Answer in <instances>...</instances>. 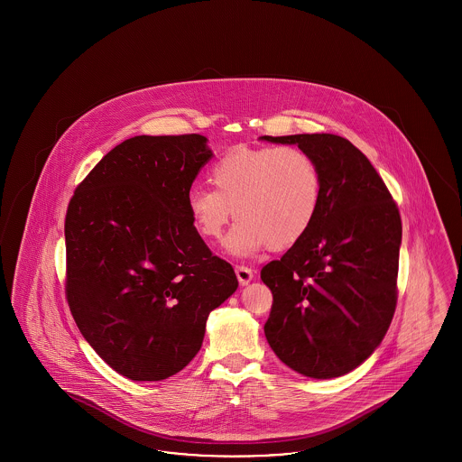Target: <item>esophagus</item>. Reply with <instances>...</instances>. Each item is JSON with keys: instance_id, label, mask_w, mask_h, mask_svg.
<instances>
[{"instance_id": "1", "label": "esophagus", "mask_w": 462, "mask_h": 462, "mask_svg": "<svg viewBox=\"0 0 462 462\" xmlns=\"http://www.w3.org/2000/svg\"><path fill=\"white\" fill-rule=\"evenodd\" d=\"M236 275H237L241 286H247L253 281L254 272L251 268H247V266H236Z\"/></svg>"}]
</instances>
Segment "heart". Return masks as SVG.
<instances>
[{"mask_svg": "<svg viewBox=\"0 0 462 462\" xmlns=\"http://www.w3.org/2000/svg\"><path fill=\"white\" fill-rule=\"evenodd\" d=\"M209 180L215 190H189V217L208 242H221L236 217L239 221L226 247L237 256L254 254L266 245H294L307 236L320 208L319 164L294 145L234 147L211 166Z\"/></svg>", "mask_w": 462, "mask_h": 462, "instance_id": "1", "label": "heart"}]
</instances>
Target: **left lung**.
<instances>
[{"mask_svg": "<svg viewBox=\"0 0 462 462\" xmlns=\"http://www.w3.org/2000/svg\"><path fill=\"white\" fill-rule=\"evenodd\" d=\"M262 138L307 151L322 175L320 208L307 236L262 270L273 294L264 336L292 371L337 377L365 362L392 324L398 206L371 161L343 136Z\"/></svg>", "mask_w": 462, "mask_h": 462, "instance_id": "1", "label": "left lung"}]
</instances>
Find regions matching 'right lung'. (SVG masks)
<instances>
[{
	"mask_svg": "<svg viewBox=\"0 0 462 462\" xmlns=\"http://www.w3.org/2000/svg\"><path fill=\"white\" fill-rule=\"evenodd\" d=\"M202 134L133 136L78 185L66 215V298L116 373L161 381L198 355L208 315L239 286L187 211L213 152Z\"/></svg>",
	"mask_w": 462,
	"mask_h": 462,
	"instance_id": "1",
	"label": "right lung"
}]
</instances>
